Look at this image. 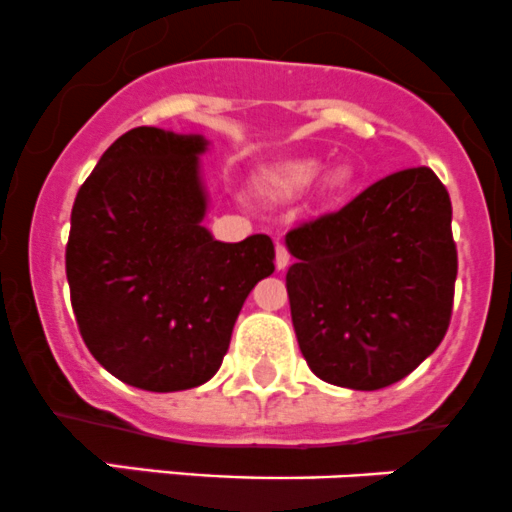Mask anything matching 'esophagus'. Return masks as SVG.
Instances as JSON below:
<instances>
[{"mask_svg":"<svg viewBox=\"0 0 512 512\" xmlns=\"http://www.w3.org/2000/svg\"><path fill=\"white\" fill-rule=\"evenodd\" d=\"M288 263H291V251H288L283 244H278L276 246V268L278 271H283V268H288Z\"/></svg>","mask_w":512,"mask_h":512,"instance_id":"esophagus-1","label":"esophagus"}]
</instances>
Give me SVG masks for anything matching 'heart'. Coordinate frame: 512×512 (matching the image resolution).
Listing matches in <instances>:
<instances>
[{
    "label": "heart",
    "mask_w": 512,
    "mask_h": 512,
    "mask_svg": "<svg viewBox=\"0 0 512 512\" xmlns=\"http://www.w3.org/2000/svg\"><path fill=\"white\" fill-rule=\"evenodd\" d=\"M320 170H323V165H320V160H313V157L286 160L263 170L261 184L268 194H273V197H298L300 192H305V189L313 184V179L320 175ZM350 177L352 175L347 167H335V170L328 172L323 179V192H342V189H347V184H350Z\"/></svg>",
    "instance_id": "obj_1"
}]
</instances>
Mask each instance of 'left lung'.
Listing matches in <instances>:
<instances>
[{
	"mask_svg": "<svg viewBox=\"0 0 512 512\" xmlns=\"http://www.w3.org/2000/svg\"><path fill=\"white\" fill-rule=\"evenodd\" d=\"M286 246L295 337L325 382L389 387L444 340L458 256L449 192L429 167L379 179L340 212L288 231Z\"/></svg>",
	"mask_w": 512,
	"mask_h": 512,
	"instance_id": "8db88e82",
	"label": "left lung"
}]
</instances>
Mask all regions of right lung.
Listing matches in <instances>:
<instances>
[{"label":"right lung","instance_id":"obj_1","mask_svg":"<svg viewBox=\"0 0 512 512\" xmlns=\"http://www.w3.org/2000/svg\"><path fill=\"white\" fill-rule=\"evenodd\" d=\"M202 135L133 128L81 184L66 278L83 342L120 382L179 392L212 379L241 305L273 273V241L202 226Z\"/></svg>","mask_w":512,"mask_h":512}]
</instances>
